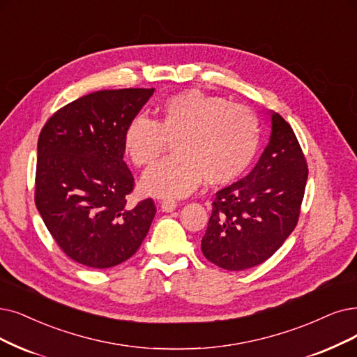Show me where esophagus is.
<instances>
[{
	"label": "esophagus",
	"instance_id": "34e87169",
	"mask_svg": "<svg viewBox=\"0 0 357 357\" xmlns=\"http://www.w3.org/2000/svg\"><path fill=\"white\" fill-rule=\"evenodd\" d=\"M177 208V202L173 201V199H164V201L161 202V209L164 212H171L174 211Z\"/></svg>",
	"mask_w": 357,
	"mask_h": 357
}]
</instances>
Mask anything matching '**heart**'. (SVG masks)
<instances>
[{"mask_svg": "<svg viewBox=\"0 0 357 357\" xmlns=\"http://www.w3.org/2000/svg\"><path fill=\"white\" fill-rule=\"evenodd\" d=\"M167 142L174 155L155 164L142 178V189L160 197H183L199 188L236 180L259 149L261 126L246 105L225 98L188 91L156 108V117H133L126 126L123 145L137 168L149 167Z\"/></svg>", "mask_w": 357, "mask_h": 357, "instance_id": "obj_1", "label": "heart"}]
</instances>
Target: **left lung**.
Masks as SVG:
<instances>
[{"label": "left lung", "instance_id": "8db88e82", "mask_svg": "<svg viewBox=\"0 0 357 357\" xmlns=\"http://www.w3.org/2000/svg\"><path fill=\"white\" fill-rule=\"evenodd\" d=\"M273 133L250 173L217 192L202 238L208 261L243 271L269 259L297 225L307 180L301 144L278 112Z\"/></svg>", "mask_w": 357, "mask_h": 357}]
</instances>
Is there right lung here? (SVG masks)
Segmentation results:
<instances>
[{"label": "right lung", "instance_id": "obj_1", "mask_svg": "<svg viewBox=\"0 0 357 357\" xmlns=\"http://www.w3.org/2000/svg\"><path fill=\"white\" fill-rule=\"evenodd\" d=\"M152 93L96 91L60 108L40 130L35 204L56 245L84 266L127 261L149 231L152 199L127 204L135 178L123 160V136Z\"/></svg>", "mask_w": 357, "mask_h": 357}]
</instances>
